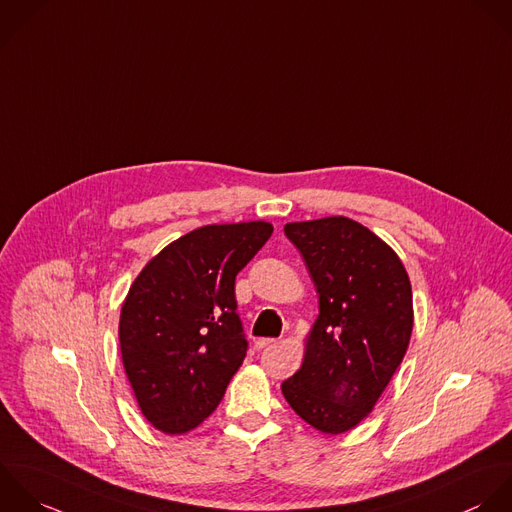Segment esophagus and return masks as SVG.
Masks as SVG:
<instances>
[{
	"label": "esophagus",
	"mask_w": 512,
	"mask_h": 512,
	"mask_svg": "<svg viewBox=\"0 0 512 512\" xmlns=\"http://www.w3.org/2000/svg\"><path fill=\"white\" fill-rule=\"evenodd\" d=\"M277 343V339H257L255 341V349L257 351H263V349H267V347H273Z\"/></svg>",
	"instance_id": "1"
}]
</instances>
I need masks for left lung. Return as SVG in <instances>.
I'll return each instance as SVG.
<instances>
[{"label":"left lung","mask_w":512,"mask_h":512,"mask_svg":"<svg viewBox=\"0 0 512 512\" xmlns=\"http://www.w3.org/2000/svg\"><path fill=\"white\" fill-rule=\"evenodd\" d=\"M319 293L301 369L281 391L321 433L341 435L375 407L413 331V291L397 253L347 217L287 223Z\"/></svg>","instance_id":"8db88e82"}]
</instances>
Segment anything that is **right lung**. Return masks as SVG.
Here are the masks:
<instances>
[{
  "instance_id": "add662e5",
  "label": "right lung",
  "mask_w": 512,
  "mask_h": 512,
  "mask_svg": "<svg viewBox=\"0 0 512 512\" xmlns=\"http://www.w3.org/2000/svg\"><path fill=\"white\" fill-rule=\"evenodd\" d=\"M271 233L265 221L199 227L133 281L119 319L121 359L143 417L165 435L201 425L241 367L235 277Z\"/></svg>"
}]
</instances>
